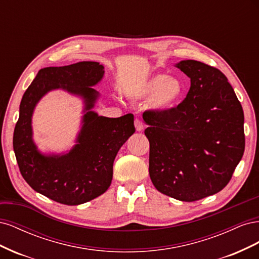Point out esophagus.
Instances as JSON below:
<instances>
[{"label": "esophagus", "mask_w": 259, "mask_h": 259, "mask_svg": "<svg viewBox=\"0 0 259 259\" xmlns=\"http://www.w3.org/2000/svg\"><path fill=\"white\" fill-rule=\"evenodd\" d=\"M135 128L137 132H140L144 130V123L142 120H139V119L135 120Z\"/></svg>", "instance_id": "obj_1"}]
</instances>
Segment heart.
Returning a JSON list of instances; mask_svg holds the SVG:
<instances>
[{"instance_id": "heart-1", "label": "heart", "mask_w": 259, "mask_h": 259, "mask_svg": "<svg viewBox=\"0 0 259 259\" xmlns=\"http://www.w3.org/2000/svg\"><path fill=\"white\" fill-rule=\"evenodd\" d=\"M186 92L184 82L175 76L154 74L145 76L126 85L124 95L132 100L147 97L148 106L156 111H167L182 101Z\"/></svg>"}]
</instances>
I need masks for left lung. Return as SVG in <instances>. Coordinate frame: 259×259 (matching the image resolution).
Here are the masks:
<instances>
[{
	"label": "left lung",
	"instance_id": "8db88e82",
	"mask_svg": "<svg viewBox=\"0 0 259 259\" xmlns=\"http://www.w3.org/2000/svg\"><path fill=\"white\" fill-rule=\"evenodd\" d=\"M190 77L177 107L146 111L149 175L156 190L193 202L223 190L245 148L244 113L226 75L197 60L175 65Z\"/></svg>",
	"mask_w": 259,
	"mask_h": 259
}]
</instances>
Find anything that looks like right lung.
Wrapping results in <instances>:
<instances>
[{
  "label": "right lung",
  "mask_w": 259,
  "mask_h": 259,
  "mask_svg": "<svg viewBox=\"0 0 259 259\" xmlns=\"http://www.w3.org/2000/svg\"><path fill=\"white\" fill-rule=\"evenodd\" d=\"M105 74L96 61L48 67L37 72L21 99L13 147L20 173L36 192L66 205H79L99 197L111 185L113 162L123 144L134 134V115H98L92 109L99 97L94 90ZM64 89L84 101L82 127L67 154L44 155L33 142L32 115L40 98Z\"/></svg>",
  "instance_id": "obj_1"
}]
</instances>
